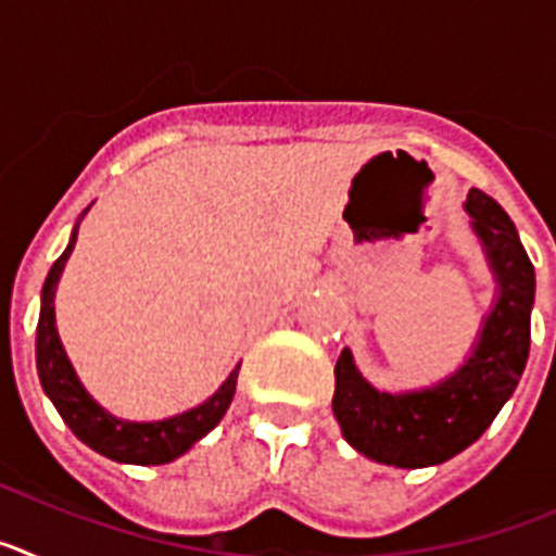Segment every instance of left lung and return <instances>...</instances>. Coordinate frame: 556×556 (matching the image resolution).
I'll return each mask as SVG.
<instances>
[{"instance_id": "1", "label": "left lung", "mask_w": 556, "mask_h": 556, "mask_svg": "<svg viewBox=\"0 0 556 556\" xmlns=\"http://www.w3.org/2000/svg\"><path fill=\"white\" fill-rule=\"evenodd\" d=\"M468 214L490 267L498 301L481 328L473 356L443 384L406 395L378 392L358 376L351 351L333 367V415L358 454L395 468H429L473 445L518 387L529 358L534 267L507 211L470 189Z\"/></svg>"}]
</instances>
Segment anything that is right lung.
Listing matches in <instances>:
<instances>
[{
  "instance_id": "add662e5",
  "label": "right lung",
  "mask_w": 556,
  "mask_h": 556,
  "mask_svg": "<svg viewBox=\"0 0 556 556\" xmlns=\"http://www.w3.org/2000/svg\"><path fill=\"white\" fill-rule=\"evenodd\" d=\"M77 242V230L72 233V242L63 250V255L52 264L41 292V317H38V337H36V362L38 376H41L43 392L52 397L55 409L66 420V426L77 434V440L94 448L97 454L108 456L113 462H130V465H164V462L178 459L180 454L198 443L200 437L208 434L214 426L223 420L236 392V376L239 365L230 372L228 381L219 387L214 395L200 404L198 409H189L169 420L159 424H127L108 415L105 409L88 397L77 381L75 370L68 365L63 353L61 339L55 331V287L63 273L68 253Z\"/></svg>"
}]
</instances>
